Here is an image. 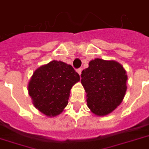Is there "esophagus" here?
<instances>
[{"instance_id":"obj_1","label":"esophagus","mask_w":149,"mask_h":149,"mask_svg":"<svg viewBox=\"0 0 149 149\" xmlns=\"http://www.w3.org/2000/svg\"><path fill=\"white\" fill-rule=\"evenodd\" d=\"M77 72L79 73V76H80V74H81V72H82V68H79V69H77Z\"/></svg>"}]
</instances>
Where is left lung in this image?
Segmentation results:
<instances>
[{
	"mask_svg": "<svg viewBox=\"0 0 149 149\" xmlns=\"http://www.w3.org/2000/svg\"><path fill=\"white\" fill-rule=\"evenodd\" d=\"M81 78L87 106L96 115L108 114L122 102L127 77L120 63L95 58L82 71Z\"/></svg>",
	"mask_w": 149,
	"mask_h": 149,
	"instance_id": "1",
	"label": "left lung"
}]
</instances>
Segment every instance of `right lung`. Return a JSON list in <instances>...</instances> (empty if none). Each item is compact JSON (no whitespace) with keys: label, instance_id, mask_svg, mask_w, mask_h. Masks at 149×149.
<instances>
[{"label":"right lung","instance_id":"obj_1","mask_svg":"<svg viewBox=\"0 0 149 149\" xmlns=\"http://www.w3.org/2000/svg\"><path fill=\"white\" fill-rule=\"evenodd\" d=\"M79 80L72 65L53 60L35 71L29 84V95L36 108L54 117L66 107L70 90Z\"/></svg>","mask_w":149,"mask_h":149}]
</instances>
